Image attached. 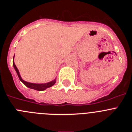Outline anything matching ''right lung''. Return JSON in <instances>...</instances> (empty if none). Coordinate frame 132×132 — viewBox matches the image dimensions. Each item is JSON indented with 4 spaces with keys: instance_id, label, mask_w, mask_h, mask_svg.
Segmentation results:
<instances>
[{
    "instance_id": "right-lung-1",
    "label": "right lung",
    "mask_w": 132,
    "mask_h": 132,
    "mask_svg": "<svg viewBox=\"0 0 132 132\" xmlns=\"http://www.w3.org/2000/svg\"><path fill=\"white\" fill-rule=\"evenodd\" d=\"M14 57H13V63H13L14 68L16 73H17V75H18V77H19V79L20 80V81H22V82L27 87L31 88V89L36 90H39V91H42V90H45L46 88L52 87L53 85H55V83L56 82V79H55L54 80L51 81V82H47V83H44V84L31 83V82H26V81L22 79V77H21L20 75V73H19V71H18V68L16 67V65H15L14 61Z\"/></svg>"
}]
</instances>
